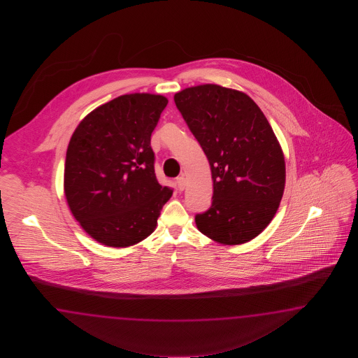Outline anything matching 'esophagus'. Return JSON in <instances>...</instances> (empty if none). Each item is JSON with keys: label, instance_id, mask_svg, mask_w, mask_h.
I'll return each mask as SVG.
<instances>
[{"label": "esophagus", "instance_id": "34e87169", "mask_svg": "<svg viewBox=\"0 0 358 358\" xmlns=\"http://www.w3.org/2000/svg\"><path fill=\"white\" fill-rule=\"evenodd\" d=\"M176 184H177L178 190H184L185 185H186L184 176H181V177H177V180H176Z\"/></svg>", "mask_w": 358, "mask_h": 358}]
</instances>
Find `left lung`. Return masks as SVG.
<instances>
[{"instance_id":"8db88e82","label":"left lung","mask_w":358,"mask_h":358,"mask_svg":"<svg viewBox=\"0 0 358 358\" xmlns=\"http://www.w3.org/2000/svg\"><path fill=\"white\" fill-rule=\"evenodd\" d=\"M174 103L205 152L214 182L211 206L195 215L196 227L228 245L256 238L285 189V159L269 122L245 93L214 84L186 87Z\"/></svg>"}]
</instances>
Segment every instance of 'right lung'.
I'll use <instances>...</instances> for the list:
<instances>
[{
  "instance_id": "obj_1",
  "label": "right lung",
  "mask_w": 358,
  "mask_h": 358,
  "mask_svg": "<svg viewBox=\"0 0 358 358\" xmlns=\"http://www.w3.org/2000/svg\"><path fill=\"white\" fill-rule=\"evenodd\" d=\"M168 99L134 93L87 114L65 157L64 192L73 217L92 238L129 247L150 236L173 190L155 174L151 135Z\"/></svg>"
}]
</instances>
